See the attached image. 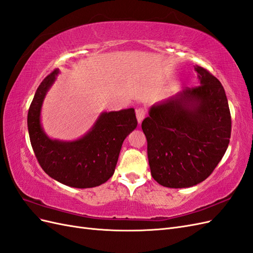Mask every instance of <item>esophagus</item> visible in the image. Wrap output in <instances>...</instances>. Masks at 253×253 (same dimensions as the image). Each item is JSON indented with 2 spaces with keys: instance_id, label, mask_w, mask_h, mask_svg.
I'll list each match as a JSON object with an SVG mask.
<instances>
[{
  "instance_id": "obj_1",
  "label": "esophagus",
  "mask_w": 253,
  "mask_h": 253,
  "mask_svg": "<svg viewBox=\"0 0 253 253\" xmlns=\"http://www.w3.org/2000/svg\"><path fill=\"white\" fill-rule=\"evenodd\" d=\"M145 116V112L143 109H137L136 110V118H137V121H138V125H140L143 118Z\"/></svg>"
}]
</instances>
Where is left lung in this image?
<instances>
[{"label": "left lung", "mask_w": 253, "mask_h": 253, "mask_svg": "<svg viewBox=\"0 0 253 253\" xmlns=\"http://www.w3.org/2000/svg\"><path fill=\"white\" fill-rule=\"evenodd\" d=\"M194 70L200 85L151 106L141 124L152 177L168 188L204 181L230 140L231 116L223 85L205 68Z\"/></svg>", "instance_id": "8db88e82"}]
</instances>
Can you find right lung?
<instances>
[{"instance_id":"right-lung-1","label":"right lung","mask_w":253,"mask_h":253,"mask_svg":"<svg viewBox=\"0 0 253 253\" xmlns=\"http://www.w3.org/2000/svg\"><path fill=\"white\" fill-rule=\"evenodd\" d=\"M58 74L59 70H55L41 82L29 106L27 126L35 155L44 172L65 186H100L113 176L122 143L137 126L135 111L103 112L81 138L51 139L42 127L41 110Z\"/></svg>"}]
</instances>
